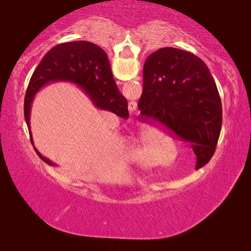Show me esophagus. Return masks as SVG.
<instances>
[{"label": "esophagus", "mask_w": 251, "mask_h": 251, "mask_svg": "<svg viewBox=\"0 0 251 251\" xmlns=\"http://www.w3.org/2000/svg\"><path fill=\"white\" fill-rule=\"evenodd\" d=\"M134 108H135V104H134Z\"/></svg>", "instance_id": "1"}]
</instances>
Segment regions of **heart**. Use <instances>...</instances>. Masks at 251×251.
<instances>
[{
    "label": "heart",
    "mask_w": 251,
    "mask_h": 251,
    "mask_svg": "<svg viewBox=\"0 0 251 251\" xmlns=\"http://www.w3.org/2000/svg\"><path fill=\"white\" fill-rule=\"evenodd\" d=\"M151 135L142 131L138 137L133 139V143L129 147V156L135 161L141 164L150 163V152H151Z\"/></svg>",
    "instance_id": "b5f03b06"
}]
</instances>
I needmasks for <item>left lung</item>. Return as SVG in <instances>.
I'll use <instances>...</instances> for the list:
<instances>
[{"label":"left lung","instance_id":"8db88e82","mask_svg":"<svg viewBox=\"0 0 251 251\" xmlns=\"http://www.w3.org/2000/svg\"><path fill=\"white\" fill-rule=\"evenodd\" d=\"M138 108L144 122L164 125L175 138L189 143L196 169L215 154L222 129V100L201 58L186 50L163 48L147 57Z\"/></svg>","mask_w":251,"mask_h":251}]
</instances>
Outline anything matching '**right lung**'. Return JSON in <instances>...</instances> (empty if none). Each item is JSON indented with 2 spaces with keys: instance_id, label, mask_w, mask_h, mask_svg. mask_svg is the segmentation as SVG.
I'll return each instance as SVG.
<instances>
[{
  "instance_id": "add662e5",
  "label": "right lung",
  "mask_w": 251,
  "mask_h": 251,
  "mask_svg": "<svg viewBox=\"0 0 251 251\" xmlns=\"http://www.w3.org/2000/svg\"><path fill=\"white\" fill-rule=\"evenodd\" d=\"M58 80L77 84L97 108L108 110L122 118L128 116L127 100L118 91L104 50L86 41L58 44L42 58L29 79L25 94L24 116L32 145L29 113L34 96L46 84ZM34 150L42 160L54 166L55 164L42 156L35 147Z\"/></svg>"
}]
</instances>
